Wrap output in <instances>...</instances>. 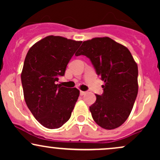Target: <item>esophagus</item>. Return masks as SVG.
I'll return each instance as SVG.
<instances>
[{"label":"esophagus","instance_id":"34e87169","mask_svg":"<svg viewBox=\"0 0 160 160\" xmlns=\"http://www.w3.org/2000/svg\"><path fill=\"white\" fill-rule=\"evenodd\" d=\"M86 93V92H85V91H80V95H84Z\"/></svg>","mask_w":160,"mask_h":160}]
</instances>
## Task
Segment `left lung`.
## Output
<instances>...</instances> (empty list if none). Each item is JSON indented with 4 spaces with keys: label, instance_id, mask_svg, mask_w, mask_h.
Segmentation results:
<instances>
[{
    "label": "left lung",
    "instance_id": "8db88e82",
    "mask_svg": "<svg viewBox=\"0 0 160 160\" xmlns=\"http://www.w3.org/2000/svg\"><path fill=\"white\" fill-rule=\"evenodd\" d=\"M90 59L104 82L102 95L89 107L93 120L105 129H113L127 120L136 99L138 70L129 50L111 38H95L82 43L75 56Z\"/></svg>",
    "mask_w": 160,
    "mask_h": 160
}]
</instances>
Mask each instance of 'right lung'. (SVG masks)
<instances>
[{
  "instance_id": "right-lung-1",
  "label": "right lung",
  "mask_w": 160,
  "mask_h": 160,
  "mask_svg": "<svg viewBox=\"0 0 160 160\" xmlns=\"http://www.w3.org/2000/svg\"><path fill=\"white\" fill-rule=\"evenodd\" d=\"M82 41L50 35L37 42L25 57L21 80L26 104L42 126L60 128L71 117L80 91L56 84Z\"/></svg>"
}]
</instances>
